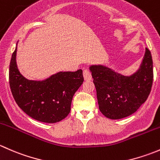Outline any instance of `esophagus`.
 <instances>
[{
	"mask_svg": "<svg viewBox=\"0 0 160 160\" xmlns=\"http://www.w3.org/2000/svg\"><path fill=\"white\" fill-rule=\"evenodd\" d=\"M83 77H84V80H87V81L92 80L91 73H90V72L88 69H84L83 70Z\"/></svg>",
	"mask_w": 160,
	"mask_h": 160,
	"instance_id": "34e87169",
	"label": "esophagus"
}]
</instances>
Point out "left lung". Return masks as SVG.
<instances>
[{"mask_svg": "<svg viewBox=\"0 0 160 160\" xmlns=\"http://www.w3.org/2000/svg\"><path fill=\"white\" fill-rule=\"evenodd\" d=\"M101 112L110 119L128 117L147 100L153 80L151 52L147 48L138 69L125 76L104 65L90 67Z\"/></svg>", "mask_w": 160, "mask_h": 160, "instance_id": "left-lung-1", "label": "left lung"}]
</instances>
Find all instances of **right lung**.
<instances>
[{
  "label": "right lung",
  "instance_id": "obj_1",
  "mask_svg": "<svg viewBox=\"0 0 160 160\" xmlns=\"http://www.w3.org/2000/svg\"><path fill=\"white\" fill-rule=\"evenodd\" d=\"M17 45L9 68V83L14 101L24 112L38 122H60L70 112L72 97L83 82V70L62 71L44 80H28L18 68Z\"/></svg>",
  "mask_w": 160,
  "mask_h": 160
}]
</instances>
